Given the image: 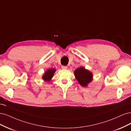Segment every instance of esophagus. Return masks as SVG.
I'll list each match as a JSON object with an SVG mask.
<instances>
[{"mask_svg":"<svg viewBox=\"0 0 131 131\" xmlns=\"http://www.w3.org/2000/svg\"><path fill=\"white\" fill-rule=\"evenodd\" d=\"M61 68H62V69H63V70H66V69H67V66L63 65V66H61Z\"/></svg>","mask_w":131,"mask_h":131,"instance_id":"1","label":"esophagus"}]
</instances>
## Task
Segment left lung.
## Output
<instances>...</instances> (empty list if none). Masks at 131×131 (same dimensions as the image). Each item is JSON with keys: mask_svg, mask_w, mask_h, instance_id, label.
<instances>
[{"mask_svg": "<svg viewBox=\"0 0 131 131\" xmlns=\"http://www.w3.org/2000/svg\"><path fill=\"white\" fill-rule=\"evenodd\" d=\"M74 75L80 85L83 86H87L88 84L91 82L92 79V73L83 67H79L75 70Z\"/></svg>", "mask_w": 131, "mask_h": 131, "instance_id": "1", "label": "left lung"}]
</instances>
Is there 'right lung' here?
Instances as JSON below:
<instances>
[{
    "instance_id": "right-lung-1",
    "label": "right lung",
    "mask_w": 131,
    "mask_h": 131,
    "mask_svg": "<svg viewBox=\"0 0 131 131\" xmlns=\"http://www.w3.org/2000/svg\"><path fill=\"white\" fill-rule=\"evenodd\" d=\"M56 71V70L52 69H49L46 72L44 75H43V79L45 81L49 82L51 78L53 77V74Z\"/></svg>"
}]
</instances>
